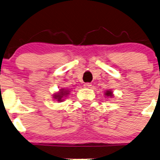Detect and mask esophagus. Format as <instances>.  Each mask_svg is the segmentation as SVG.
Returning <instances> with one entry per match:
<instances>
[{
	"label": "esophagus",
	"mask_w": 160,
	"mask_h": 160,
	"mask_svg": "<svg viewBox=\"0 0 160 160\" xmlns=\"http://www.w3.org/2000/svg\"><path fill=\"white\" fill-rule=\"evenodd\" d=\"M83 86H84L85 88H90V87L91 86V83H85L84 84H83Z\"/></svg>",
	"instance_id": "esophagus-1"
}]
</instances>
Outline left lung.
<instances>
[{
	"label": "left lung",
	"instance_id": "8db88e82",
	"mask_svg": "<svg viewBox=\"0 0 160 160\" xmlns=\"http://www.w3.org/2000/svg\"><path fill=\"white\" fill-rule=\"evenodd\" d=\"M106 95H107V96H112V92L111 91H107V93H106Z\"/></svg>",
	"mask_w": 160,
	"mask_h": 160
}]
</instances>
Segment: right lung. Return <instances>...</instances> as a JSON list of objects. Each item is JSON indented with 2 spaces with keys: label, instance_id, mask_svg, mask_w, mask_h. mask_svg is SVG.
I'll return each mask as SVG.
<instances>
[{
  "label": "right lung",
  "instance_id": "right-lung-1",
  "mask_svg": "<svg viewBox=\"0 0 160 160\" xmlns=\"http://www.w3.org/2000/svg\"><path fill=\"white\" fill-rule=\"evenodd\" d=\"M65 93H66V91H62V92H60V93H58V94H56V96L54 97V98H56V99H57L58 101H61V100H62V97L64 96V94H65Z\"/></svg>",
  "mask_w": 160,
  "mask_h": 160
}]
</instances>
